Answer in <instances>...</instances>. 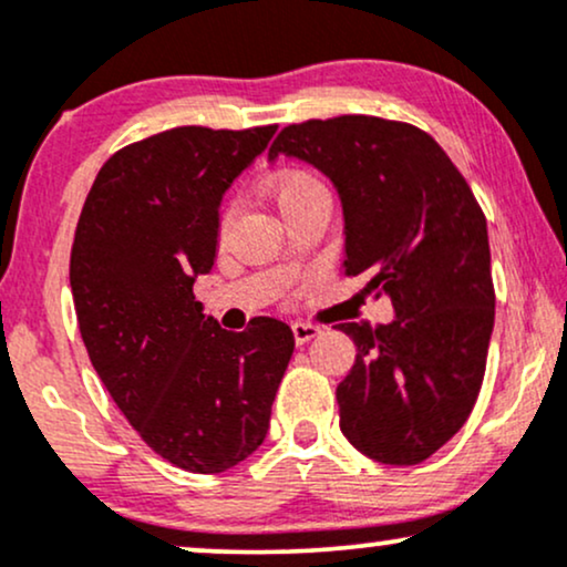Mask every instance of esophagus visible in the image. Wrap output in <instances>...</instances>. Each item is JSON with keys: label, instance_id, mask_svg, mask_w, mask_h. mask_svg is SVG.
<instances>
[{"label": "esophagus", "instance_id": "1", "mask_svg": "<svg viewBox=\"0 0 567 567\" xmlns=\"http://www.w3.org/2000/svg\"><path fill=\"white\" fill-rule=\"evenodd\" d=\"M320 336V328L317 324H309V322H296L292 324V338H296L298 347H303V343H309L311 338Z\"/></svg>", "mask_w": 567, "mask_h": 567}]
</instances>
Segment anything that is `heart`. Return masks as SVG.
Returning <instances> with one entry per match:
<instances>
[{
  "label": "heart",
  "instance_id": "1",
  "mask_svg": "<svg viewBox=\"0 0 567 567\" xmlns=\"http://www.w3.org/2000/svg\"><path fill=\"white\" fill-rule=\"evenodd\" d=\"M320 192H324V186L315 178V175L303 173V171L282 173L277 178V184H275V199H277L279 210H282V207L292 205V202H298V199H303V197H311V194H320ZM229 220H231V213H226L224 220H220V226H224V229H226V226H229Z\"/></svg>",
  "mask_w": 567,
  "mask_h": 567
}]
</instances>
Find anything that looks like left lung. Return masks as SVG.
I'll list each match as a JSON object with an SVG mask.
<instances>
[{"label":"left lung","instance_id":"obj_1","mask_svg":"<svg viewBox=\"0 0 567 567\" xmlns=\"http://www.w3.org/2000/svg\"><path fill=\"white\" fill-rule=\"evenodd\" d=\"M309 162L343 210V271L386 292L389 324L343 322L357 347L338 383L341 432L368 458L413 466L470 419L491 347L487 224L464 175L424 130L347 114L288 125L269 148Z\"/></svg>","mask_w":567,"mask_h":567}]
</instances>
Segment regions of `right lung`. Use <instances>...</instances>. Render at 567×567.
Instances as JSON below:
<instances>
[{
  "mask_svg": "<svg viewBox=\"0 0 567 567\" xmlns=\"http://www.w3.org/2000/svg\"><path fill=\"white\" fill-rule=\"evenodd\" d=\"M275 133L173 127L130 143L76 224L69 277L90 362L143 442L186 472L258 451L296 347L285 322L229 333L194 298L216 264L226 188Z\"/></svg>",
  "mask_w": 567,
  "mask_h": 567,
  "instance_id": "1",
  "label": "right lung"
}]
</instances>
